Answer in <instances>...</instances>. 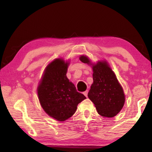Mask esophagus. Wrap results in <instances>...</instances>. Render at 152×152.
Masks as SVG:
<instances>
[{
    "instance_id": "esophagus-1",
    "label": "esophagus",
    "mask_w": 152,
    "mask_h": 152,
    "mask_svg": "<svg viewBox=\"0 0 152 152\" xmlns=\"http://www.w3.org/2000/svg\"><path fill=\"white\" fill-rule=\"evenodd\" d=\"M88 91H86L85 92H83V94H84V96H85L86 97H87V96H88Z\"/></svg>"
}]
</instances>
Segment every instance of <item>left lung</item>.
<instances>
[{
  "label": "left lung",
  "instance_id": "left-lung-1",
  "mask_svg": "<svg viewBox=\"0 0 152 152\" xmlns=\"http://www.w3.org/2000/svg\"><path fill=\"white\" fill-rule=\"evenodd\" d=\"M82 62L91 65V60L86 56H81ZM93 83L88 93L100 115L111 118L119 113L125 103V96L114 72L106 61L92 64Z\"/></svg>",
  "mask_w": 152,
  "mask_h": 152
}]
</instances>
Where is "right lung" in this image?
I'll list each match as a JSON object with an SVG mask.
<instances>
[{
	"label": "right lung",
	"mask_w": 152,
	"mask_h": 152,
	"mask_svg": "<svg viewBox=\"0 0 152 152\" xmlns=\"http://www.w3.org/2000/svg\"><path fill=\"white\" fill-rule=\"evenodd\" d=\"M69 63L56 59L46 67L37 87L41 106L51 117L64 121L75 113L78 104L86 98L77 92L74 84L67 78Z\"/></svg>",
	"instance_id": "add662e5"
}]
</instances>
